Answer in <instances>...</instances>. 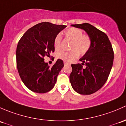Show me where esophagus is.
<instances>
[{
	"instance_id": "1",
	"label": "esophagus",
	"mask_w": 126,
	"mask_h": 126,
	"mask_svg": "<svg viewBox=\"0 0 126 126\" xmlns=\"http://www.w3.org/2000/svg\"><path fill=\"white\" fill-rule=\"evenodd\" d=\"M63 63H64V65L70 64V63H68V62H67V61H64V62H63Z\"/></svg>"
}]
</instances>
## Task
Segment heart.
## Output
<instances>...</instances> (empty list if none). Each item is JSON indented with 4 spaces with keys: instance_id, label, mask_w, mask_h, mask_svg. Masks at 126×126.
<instances>
[{
    "instance_id": "obj_1",
    "label": "heart",
    "mask_w": 126,
    "mask_h": 126,
    "mask_svg": "<svg viewBox=\"0 0 126 126\" xmlns=\"http://www.w3.org/2000/svg\"><path fill=\"white\" fill-rule=\"evenodd\" d=\"M63 34L66 38L72 41L70 46V51H62L57 54V57L62 60L70 61L79 56H83L88 52L92 45L90 37L87 35L83 34L81 30L74 27H70L63 32ZM62 37L58 34L54 38L53 45L56 50L61 47Z\"/></svg>"
}]
</instances>
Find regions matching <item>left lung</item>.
Returning <instances> with one entry per match:
<instances>
[{"label": "left lung", "instance_id": "left-lung-1", "mask_svg": "<svg viewBox=\"0 0 126 126\" xmlns=\"http://www.w3.org/2000/svg\"><path fill=\"white\" fill-rule=\"evenodd\" d=\"M71 26L85 31L91 39L92 45L88 52L79 59L81 64H72L70 81L77 93L92 94L103 86L109 76L114 58L111 44L107 35L90 24Z\"/></svg>", "mask_w": 126, "mask_h": 126}]
</instances>
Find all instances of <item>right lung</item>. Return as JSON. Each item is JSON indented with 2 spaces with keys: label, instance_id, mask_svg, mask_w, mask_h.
<instances>
[{
  "label": "right lung",
  "instance_id": "right-lung-1",
  "mask_svg": "<svg viewBox=\"0 0 126 126\" xmlns=\"http://www.w3.org/2000/svg\"><path fill=\"white\" fill-rule=\"evenodd\" d=\"M67 26L42 22L28 29L16 49L17 68L22 81L32 92L44 93L54 87L57 76L63 67L58 59L50 67L44 57L54 51V38Z\"/></svg>",
  "mask_w": 126,
  "mask_h": 126
}]
</instances>
